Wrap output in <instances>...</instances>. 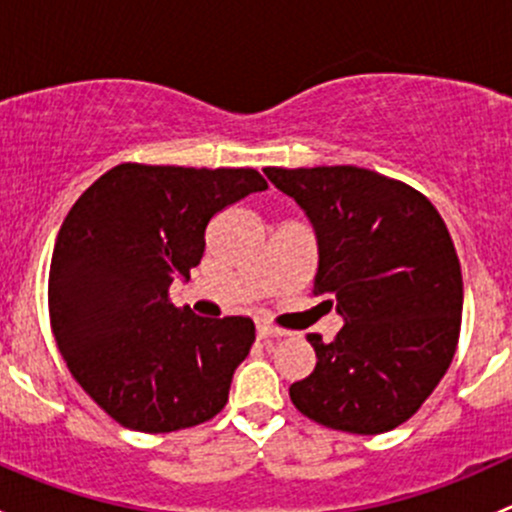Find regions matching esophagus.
I'll return each instance as SVG.
<instances>
[{
	"mask_svg": "<svg viewBox=\"0 0 512 512\" xmlns=\"http://www.w3.org/2000/svg\"><path fill=\"white\" fill-rule=\"evenodd\" d=\"M257 337L280 339V337H285V329H277V327H272V324H257Z\"/></svg>",
	"mask_w": 512,
	"mask_h": 512,
	"instance_id": "1",
	"label": "esophagus"
}]
</instances>
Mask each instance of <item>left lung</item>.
Instances as JSON below:
<instances>
[{
  "label": "left lung",
  "mask_w": 512,
  "mask_h": 512,
  "mask_svg": "<svg viewBox=\"0 0 512 512\" xmlns=\"http://www.w3.org/2000/svg\"><path fill=\"white\" fill-rule=\"evenodd\" d=\"M314 227V292L337 304L334 342L307 334L314 371L289 386L312 421L374 436L421 409L456 354L463 280L438 210L406 183L356 165L267 168Z\"/></svg>",
  "instance_id": "left-lung-1"
}]
</instances>
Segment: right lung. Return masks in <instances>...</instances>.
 Here are the masks:
<instances>
[{
	"mask_svg": "<svg viewBox=\"0 0 512 512\" xmlns=\"http://www.w3.org/2000/svg\"><path fill=\"white\" fill-rule=\"evenodd\" d=\"M260 190L252 168L121 163L66 215L51 255V327L74 379L126 428L178 431L227 404L255 324L173 307L168 289L200 265L210 220Z\"/></svg>",
	"mask_w": 512,
	"mask_h": 512,
	"instance_id": "obj_1",
	"label": "right lung"
}]
</instances>
